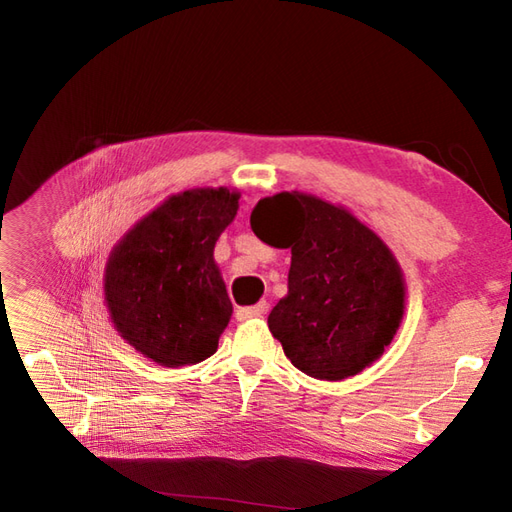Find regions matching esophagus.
<instances>
[{
  "label": "esophagus",
  "mask_w": 512,
  "mask_h": 512,
  "mask_svg": "<svg viewBox=\"0 0 512 512\" xmlns=\"http://www.w3.org/2000/svg\"><path fill=\"white\" fill-rule=\"evenodd\" d=\"M268 310V303L266 301H259L257 306H250V308H237V319L239 321H246V319H253V317H264Z\"/></svg>",
  "instance_id": "34e87169"
}]
</instances>
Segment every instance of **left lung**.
<instances>
[{
  "instance_id": "1",
  "label": "left lung",
  "mask_w": 512,
  "mask_h": 512,
  "mask_svg": "<svg viewBox=\"0 0 512 512\" xmlns=\"http://www.w3.org/2000/svg\"><path fill=\"white\" fill-rule=\"evenodd\" d=\"M250 228L292 253L288 295L268 314L290 363L319 380L372 365L405 314V279L383 239L343 206L299 191L259 200Z\"/></svg>"
}]
</instances>
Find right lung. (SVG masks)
I'll list each match as a JSON object with an SVG mask.
<instances>
[{"instance_id":"obj_1","label":"right lung","mask_w":512,"mask_h":512,"mask_svg":"<svg viewBox=\"0 0 512 512\" xmlns=\"http://www.w3.org/2000/svg\"><path fill=\"white\" fill-rule=\"evenodd\" d=\"M237 209L239 193L226 187L182 191L114 246L107 310L118 334L154 363L182 367L215 354L233 303L213 248Z\"/></svg>"}]
</instances>
